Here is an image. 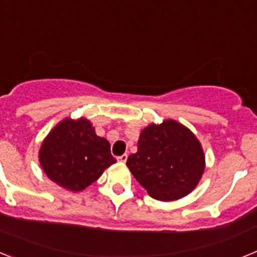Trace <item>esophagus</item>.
I'll return each mask as SVG.
<instances>
[{
  "label": "esophagus",
  "instance_id": "1",
  "mask_svg": "<svg viewBox=\"0 0 257 257\" xmlns=\"http://www.w3.org/2000/svg\"><path fill=\"white\" fill-rule=\"evenodd\" d=\"M117 160H118V162H122V163H124V162H126V161H127V154H126V153H124V154H122V156H119V157H118Z\"/></svg>",
  "mask_w": 257,
  "mask_h": 257
}]
</instances>
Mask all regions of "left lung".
I'll use <instances>...</instances> for the list:
<instances>
[{
	"instance_id": "1",
	"label": "left lung",
	"mask_w": 257,
	"mask_h": 257,
	"mask_svg": "<svg viewBox=\"0 0 257 257\" xmlns=\"http://www.w3.org/2000/svg\"><path fill=\"white\" fill-rule=\"evenodd\" d=\"M127 167L148 194L169 202L189 194L205 171V154L196 135L174 119L149 124L142 131L138 152Z\"/></svg>"
}]
</instances>
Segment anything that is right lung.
<instances>
[{
	"instance_id": "obj_1",
	"label": "right lung",
	"mask_w": 257,
	"mask_h": 257,
	"mask_svg": "<svg viewBox=\"0 0 257 257\" xmlns=\"http://www.w3.org/2000/svg\"><path fill=\"white\" fill-rule=\"evenodd\" d=\"M110 144L95 134L86 118L59 122L40 149V163L50 180L64 189L81 192L115 163Z\"/></svg>"
}]
</instances>
